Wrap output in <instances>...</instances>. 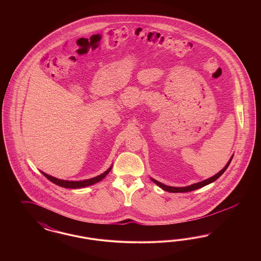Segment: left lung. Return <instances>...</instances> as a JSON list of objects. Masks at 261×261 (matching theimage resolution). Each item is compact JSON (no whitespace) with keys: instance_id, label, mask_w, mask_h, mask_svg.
Listing matches in <instances>:
<instances>
[{"instance_id":"left-lung-1","label":"left lung","mask_w":261,"mask_h":261,"mask_svg":"<svg viewBox=\"0 0 261 261\" xmlns=\"http://www.w3.org/2000/svg\"><path fill=\"white\" fill-rule=\"evenodd\" d=\"M232 159H233V156L230 159V161L228 162V163L225 165V167H224L223 169L221 170V171H219L218 173L215 174L214 176H212L211 178H208V179H206V180H204V181H201V182H199V183H196V184H193V185H190V186L188 187H171V186H166V185H164V184H162L161 182H159V181H156V180H154V179H152V178H150L151 179V181L153 182V183H155L158 186L161 187L162 190H164V191H167V192H170V193H186V192H191V191H195V190H197V189H199V188H202V187L206 186V185H208V184H211L212 182H214L215 180H217L222 174L225 172V170L228 168V166H229V164H230V162L232 161Z\"/></svg>"}]
</instances>
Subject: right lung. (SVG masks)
<instances>
[{"label":"right lung","instance_id":"1","mask_svg":"<svg viewBox=\"0 0 261 261\" xmlns=\"http://www.w3.org/2000/svg\"><path fill=\"white\" fill-rule=\"evenodd\" d=\"M112 166H111L107 171H105L103 173L100 174L97 177H94V178H91V179H87V180H83V181H67V180H62V179H58L56 177H53L49 174H44V176L46 178H48L50 180V182H53L54 184L58 185V186L63 187V188H69V189H79V188H84V187L91 186V185H94L96 183L99 182L100 180H102L108 174L110 173V171L112 170Z\"/></svg>","mask_w":261,"mask_h":261}]
</instances>
